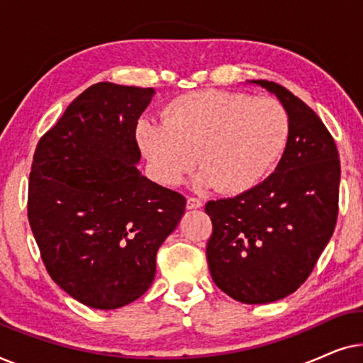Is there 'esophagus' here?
I'll use <instances>...</instances> for the list:
<instances>
[{"mask_svg":"<svg viewBox=\"0 0 363 363\" xmlns=\"http://www.w3.org/2000/svg\"><path fill=\"white\" fill-rule=\"evenodd\" d=\"M203 203L200 198H195V196H188L186 200V208L188 210H196V208H201Z\"/></svg>","mask_w":363,"mask_h":363,"instance_id":"1","label":"esophagus"}]
</instances>
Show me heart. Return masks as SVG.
Masks as SVG:
<instances>
[{
	"label": "heart",
	"mask_w": 363,
	"mask_h": 363,
	"mask_svg": "<svg viewBox=\"0 0 363 363\" xmlns=\"http://www.w3.org/2000/svg\"><path fill=\"white\" fill-rule=\"evenodd\" d=\"M163 116V123L138 121L135 137L153 177L167 186L180 185L198 155V185L242 195L269 175L289 140V116L272 97L198 91L173 99Z\"/></svg>",
	"instance_id": "b5f03b06"
}]
</instances>
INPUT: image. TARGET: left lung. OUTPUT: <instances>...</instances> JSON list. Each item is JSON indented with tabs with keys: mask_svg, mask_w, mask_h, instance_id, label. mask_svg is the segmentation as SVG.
<instances>
[{
	"mask_svg": "<svg viewBox=\"0 0 363 363\" xmlns=\"http://www.w3.org/2000/svg\"><path fill=\"white\" fill-rule=\"evenodd\" d=\"M276 94L291 122L279 165L252 190L208 201L213 233L206 259L215 284L242 304L292 294L311 276L339 215L340 160L334 137L312 108L286 87Z\"/></svg>",
	"mask_w": 363,
	"mask_h": 363,
	"instance_id": "obj_1",
	"label": "left lung"
}]
</instances>
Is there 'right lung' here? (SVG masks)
Returning a JSON list of instances; mask_svg holds the SVG:
<instances>
[{"mask_svg":"<svg viewBox=\"0 0 363 363\" xmlns=\"http://www.w3.org/2000/svg\"><path fill=\"white\" fill-rule=\"evenodd\" d=\"M152 87L99 82L38 142L28 220L48 274L69 296L111 311L150 287L157 251L185 213L182 193L142 177L138 117Z\"/></svg>","mask_w":363,"mask_h":363,"instance_id":"obj_1","label":"right lung"}]
</instances>
